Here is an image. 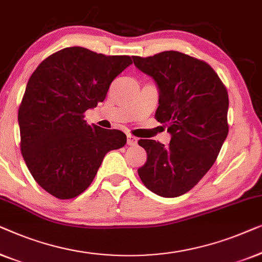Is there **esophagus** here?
<instances>
[{"label":"esophagus","mask_w":262,"mask_h":262,"mask_svg":"<svg viewBox=\"0 0 262 262\" xmlns=\"http://www.w3.org/2000/svg\"><path fill=\"white\" fill-rule=\"evenodd\" d=\"M127 138H128L127 143H128V145H129V146H134V145H136V143H138V139H136L135 136L128 134Z\"/></svg>","instance_id":"esophagus-1"}]
</instances>
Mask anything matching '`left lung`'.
Masks as SVG:
<instances>
[{"instance_id":"obj_1","label":"left lung","mask_w":262,"mask_h":262,"mask_svg":"<svg viewBox=\"0 0 262 262\" xmlns=\"http://www.w3.org/2000/svg\"><path fill=\"white\" fill-rule=\"evenodd\" d=\"M132 58L140 71L156 80V119L171 134L168 146L139 140L147 152L139 177L158 196H182L211 168L227 138L228 91L211 66L178 51Z\"/></svg>"}]
</instances>
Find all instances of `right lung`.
Masks as SVG:
<instances>
[{
	"label": "right lung",
	"mask_w": 262,
	"mask_h": 262,
	"mask_svg": "<svg viewBox=\"0 0 262 262\" xmlns=\"http://www.w3.org/2000/svg\"><path fill=\"white\" fill-rule=\"evenodd\" d=\"M132 64L129 56H104L66 47L40 62L28 79L19 108L21 153L43 190L70 200L84 192L103 158L127 136L89 126L84 113L104 101L110 84Z\"/></svg>",
	"instance_id": "add662e5"
}]
</instances>
